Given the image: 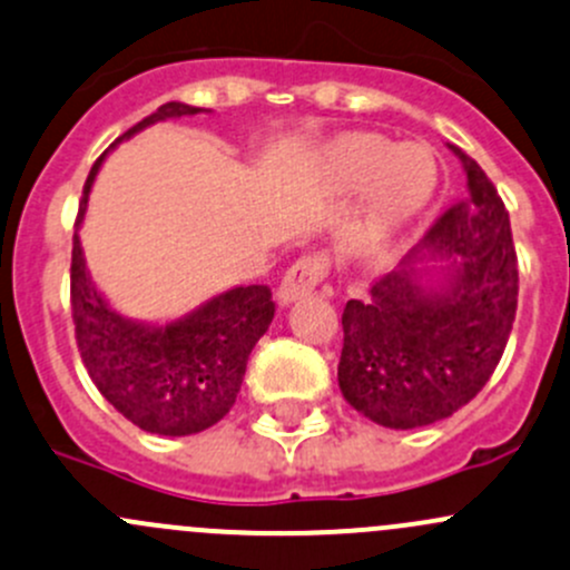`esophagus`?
Segmentation results:
<instances>
[{"mask_svg": "<svg viewBox=\"0 0 570 570\" xmlns=\"http://www.w3.org/2000/svg\"><path fill=\"white\" fill-rule=\"evenodd\" d=\"M327 275V259L325 256H301L289 269H286L284 281L278 286V301L281 305H289L308 297L311 292L320 286V281Z\"/></svg>", "mask_w": 570, "mask_h": 570, "instance_id": "esophagus-1", "label": "esophagus"}]
</instances>
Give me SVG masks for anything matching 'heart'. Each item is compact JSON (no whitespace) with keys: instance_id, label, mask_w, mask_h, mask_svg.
Instances as JSON below:
<instances>
[{"instance_id":"obj_1","label":"heart","mask_w":570,"mask_h":570,"mask_svg":"<svg viewBox=\"0 0 570 570\" xmlns=\"http://www.w3.org/2000/svg\"><path fill=\"white\" fill-rule=\"evenodd\" d=\"M325 171L335 188H363L350 226L352 245L374 248L399 235L436 190V158L423 144H395L380 134H346L327 149Z\"/></svg>"}]
</instances>
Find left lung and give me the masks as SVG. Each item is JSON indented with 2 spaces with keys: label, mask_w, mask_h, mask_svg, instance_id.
I'll use <instances>...</instances> for the list:
<instances>
[{
  "label": "left lung",
  "mask_w": 570,
  "mask_h": 570,
  "mask_svg": "<svg viewBox=\"0 0 570 570\" xmlns=\"http://www.w3.org/2000/svg\"><path fill=\"white\" fill-rule=\"evenodd\" d=\"M464 166L466 194L436 218L401 265L341 316L338 387L368 421L417 429L451 417L494 374L517 320L511 220L487 171ZM448 266L429 271L430 262Z\"/></svg>",
  "instance_id": "left-lung-1"
}]
</instances>
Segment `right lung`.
<instances>
[{"label": "right lung", "instance_id": "obj_1", "mask_svg": "<svg viewBox=\"0 0 570 570\" xmlns=\"http://www.w3.org/2000/svg\"><path fill=\"white\" fill-rule=\"evenodd\" d=\"M205 109L164 104L125 130L119 141L166 119L194 117ZM106 153L95 160L79 202L76 229L87 215L89 190ZM70 305L81 361L117 412L130 423L164 436L199 434L220 421L235 404L245 365L256 341L273 322L275 303L269 286H235L209 297L199 308L166 325L136 322L114 311L89 278L79 232L70 262Z\"/></svg>", "mask_w": 570, "mask_h": 570}]
</instances>
